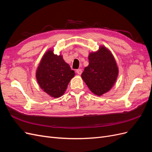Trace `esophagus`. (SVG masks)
<instances>
[{"label":"esophagus","mask_w":152,"mask_h":152,"mask_svg":"<svg viewBox=\"0 0 152 152\" xmlns=\"http://www.w3.org/2000/svg\"><path fill=\"white\" fill-rule=\"evenodd\" d=\"M76 72H77L79 75H81V74H82V69H78V70H76Z\"/></svg>","instance_id":"obj_1"}]
</instances>
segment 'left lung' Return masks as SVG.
Listing matches in <instances>:
<instances>
[{
    "label": "left lung",
    "instance_id": "1",
    "mask_svg": "<svg viewBox=\"0 0 152 152\" xmlns=\"http://www.w3.org/2000/svg\"><path fill=\"white\" fill-rule=\"evenodd\" d=\"M89 65L81 77L90 91L102 96L111 89L115 82L118 69L112 53L104 46L89 55Z\"/></svg>",
    "mask_w": 152,
    "mask_h": 152
}]
</instances>
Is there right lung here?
I'll use <instances>...</instances> for the list:
<instances>
[{"instance_id": "1", "label": "right lung", "mask_w": 152, "mask_h": 152, "mask_svg": "<svg viewBox=\"0 0 152 152\" xmlns=\"http://www.w3.org/2000/svg\"><path fill=\"white\" fill-rule=\"evenodd\" d=\"M75 76L61 55L54 54L49 49L44 54L36 72V79L45 93L54 98L61 96L70 80Z\"/></svg>"}]
</instances>
